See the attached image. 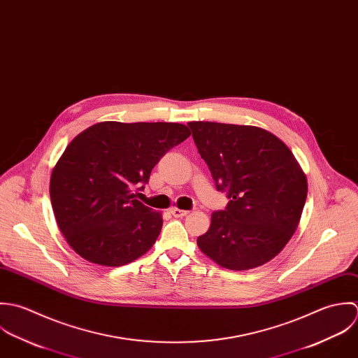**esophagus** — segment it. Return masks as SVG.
Wrapping results in <instances>:
<instances>
[{
  "instance_id": "34e87169",
  "label": "esophagus",
  "mask_w": 358,
  "mask_h": 358,
  "mask_svg": "<svg viewBox=\"0 0 358 358\" xmlns=\"http://www.w3.org/2000/svg\"><path fill=\"white\" fill-rule=\"evenodd\" d=\"M170 213L174 215V217H185V215H188L189 212H187V210H181V209H177V208H173V209L170 210Z\"/></svg>"
}]
</instances>
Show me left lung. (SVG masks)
<instances>
[{
  "label": "left lung",
  "instance_id": "left-lung-1",
  "mask_svg": "<svg viewBox=\"0 0 358 358\" xmlns=\"http://www.w3.org/2000/svg\"><path fill=\"white\" fill-rule=\"evenodd\" d=\"M188 126L217 191L229 199L198 238L199 249L234 271L266 264L299 225L307 198L306 174L285 143L264 129L215 122Z\"/></svg>",
  "mask_w": 358,
  "mask_h": 358
}]
</instances>
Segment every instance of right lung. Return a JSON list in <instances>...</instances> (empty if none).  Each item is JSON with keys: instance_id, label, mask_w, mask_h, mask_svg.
<instances>
[{"instance_id": "obj_1", "label": "right lung", "mask_w": 358, "mask_h": 358, "mask_svg": "<svg viewBox=\"0 0 358 358\" xmlns=\"http://www.w3.org/2000/svg\"><path fill=\"white\" fill-rule=\"evenodd\" d=\"M191 136L180 123L102 122L80 133L55 164L50 195L58 227L90 263L119 267L145 255L163 218L136 199L152 169Z\"/></svg>"}]
</instances>
